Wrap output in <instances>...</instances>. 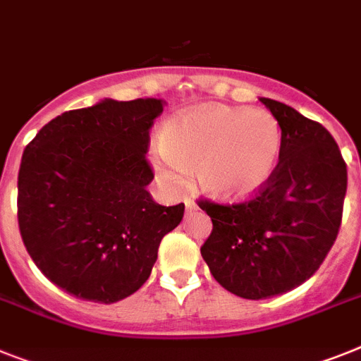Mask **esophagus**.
Returning <instances> with one entry per match:
<instances>
[{
    "label": "esophagus",
    "instance_id": "obj_1",
    "mask_svg": "<svg viewBox=\"0 0 361 361\" xmlns=\"http://www.w3.org/2000/svg\"><path fill=\"white\" fill-rule=\"evenodd\" d=\"M185 211L187 213H195V211H198V205L192 200H185Z\"/></svg>",
    "mask_w": 361,
    "mask_h": 361
}]
</instances>
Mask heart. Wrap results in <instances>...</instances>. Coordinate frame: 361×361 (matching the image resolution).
Listing matches in <instances>:
<instances>
[{
  "instance_id": "heart-1",
  "label": "heart",
  "mask_w": 361,
  "mask_h": 361,
  "mask_svg": "<svg viewBox=\"0 0 361 361\" xmlns=\"http://www.w3.org/2000/svg\"><path fill=\"white\" fill-rule=\"evenodd\" d=\"M156 166L166 187L185 185L196 171L200 187L220 202H244L264 190L277 172L283 132L266 110L200 106L166 121Z\"/></svg>"
}]
</instances>
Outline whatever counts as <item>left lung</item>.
I'll return each instance as SVG.
<instances>
[{"mask_svg":"<svg viewBox=\"0 0 361 361\" xmlns=\"http://www.w3.org/2000/svg\"><path fill=\"white\" fill-rule=\"evenodd\" d=\"M283 132L275 176L250 202H200L213 220L202 257L227 292L244 299L286 293L316 274L338 237L347 165L325 126L260 97Z\"/></svg>","mask_w":361,"mask_h":361,"instance_id":"obj_1","label":"left lung"}]
</instances>
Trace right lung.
I'll return each instance as SVG.
<instances>
[{"label": "right lung", "instance_id": "obj_1", "mask_svg": "<svg viewBox=\"0 0 361 361\" xmlns=\"http://www.w3.org/2000/svg\"><path fill=\"white\" fill-rule=\"evenodd\" d=\"M163 99L114 101L54 117L21 156L18 224L51 283L84 301H121L145 284L183 218L147 190L148 130Z\"/></svg>", "mask_w": 361, "mask_h": 361}]
</instances>
